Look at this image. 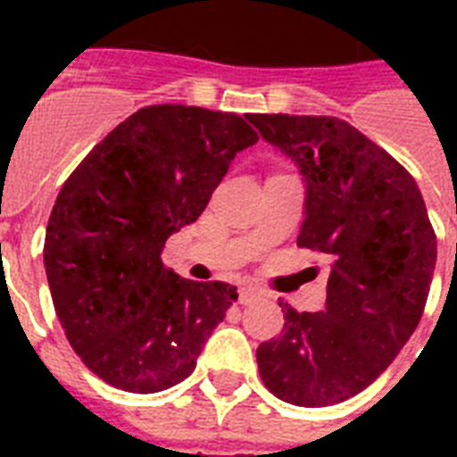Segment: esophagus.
Masks as SVG:
<instances>
[{"mask_svg": "<svg viewBox=\"0 0 457 457\" xmlns=\"http://www.w3.org/2000/svg\"><path fill=\"white\" fill-rule=\"evenodd\" d=\"M253 299H256V292H253V289H249V287H242V289H239V303L246 305Z\"/></svg>", "mask_w": 457, "mask_h": 457, "instance_id": "obj_1", "label": "esophagus"}]
</instances>
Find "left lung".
<instances>
[{
    "instance_id": "1",
    "label": "left lung",
    "mask_w": 457,
    "mask_h": 457,
    "mask_svg": "<svg viewBox=\"0 0 457 457\" xmlns=\"http://www.w3.org/2000/svg\"><path fill=\"white\" fill-rule=\"evenodd\" d=\"M246 118L299 165L305 218L296 244L332 265L325 311L279 303L285 327L258 346V372L287 403H341L375 382L415 332L436 265V235L411 172L346 120Z\"/></svg>"
}]
</instances>
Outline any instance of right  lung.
I'll return each mask as SVG.
<instances>
[{"label": "right lung", "mask_w": 457, "mask_h": 457, "mask_svg": "<svg viewBox=\"0 0 457 457\" xmlns=\"http://www.w3.org/2000/svg\"><path fill=\"white\" fill-rule=\"evenodd\" d=\"M256 142L237 113L158 104L125 118L63 182L46 225V279L66 339L106 384L156 394L196 368L237 287L179 278L161 251Z\"/></svg>", "instance_id": "obj_1"}]
</instances>
